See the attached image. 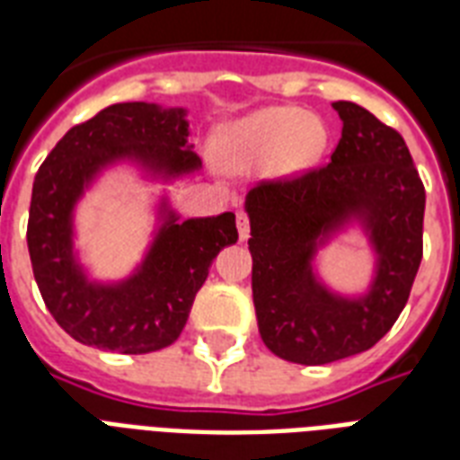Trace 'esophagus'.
<instances>
[{
    "label": "esophagus",
    "mask_w": 460,
    "mask_h": 460,
    "mask_svg": "<svg viewBox=\"0 0 460 460\" xmlns=\"http://www.w3.org/2000/svg\"><path fill=\"white\" fill-rule=\"evenodd\" d=\"M238 238L241 241H248V236H251V222H248V217L243 215V212H238Z\"/></svg>",
    "instance_id": "obj_1"
}]
</instances>
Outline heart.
Returning a JSON list of instances; mask_svg holds the SVG:
<instances>
[{"label":"heart","instance_id":"heart-1","mask_svg":"<svg viewBox=\"0 0 460 460\" xmlns=\"http://www.w3.org/2000/svg\"><path fill=\"white\" fill-rule=\"evenodd\" d=\"M327 147L322 119L298 107H262L229 124L217 136L215 150L226 172L298 173L313 166Z\"/></svg>","mask_w":460,"mask_h":460}]
</instances>
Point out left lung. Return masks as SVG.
Wrapping results in <instances>:
<instances>
[{
  "mask_svg": "<svg viewBox=\"0 0 460 460\" xmlns=\"http://www.w3.org/2000/svg\"><path fill=\"white\" fill-rule=\"evenodd\" d=\"M343 121L332 162L245 195L252 303L274 356L324 365L372 349L399 320L422 260L425 188L399 133L356 102L332 104ZM350 228L373 252L358 295L334 292L316 258Z\"/></svg>",
  "mask_w": 460,
  "mask_h": 460,
  "instance_id": "8db88e82",
  "label": "left lung"
}]
</instances>
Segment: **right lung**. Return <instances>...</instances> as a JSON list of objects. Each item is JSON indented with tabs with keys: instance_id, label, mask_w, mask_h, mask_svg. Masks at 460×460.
Wrapping results in <instances>:
<instances>
[{
	"instance_id": "obj_1",
	"label": "right lung",
	"mask_w": 460,
	"mask_h": 460,
	"mask_svg": "<svg viewBox=\"0 0 460 460\" xmlns=\"http://www.w3.org/2000/svg\"><path fill=\"white\" fill-rule=\"evenodd\" d=\"M188 110L153 102L111 104L54 146L32 183L28 252L47 310L75 341L117 353L166 349L186 327L217 252L236 243V215L181 219L169 195L155 202L153 236L124 279H95L75 248V209L117 166L150 183L200 172L188 143Z\"/></svg>"
}]
</instances>
